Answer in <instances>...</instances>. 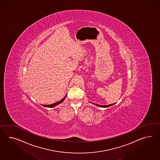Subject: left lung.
Here are the masks:
<instances>
[{
  "mask_svg": "<svg viewBox=\"0 0 160 160\" xmlns=\"http://www.w3.org/2000/svg\"><path fill=\"white\" fill-rule=\"evenodd\" d=\"M114 104V103L110 104V105H98V104H95V105L98 106H99V107H102V108H108V107H109V106H110L113 105Z\"/></svg>",
  "mask_w": 160,
  "mask_h": 160,
  "instance_id": "8db88e82",
  "label": "left lung"
}]
</instances>
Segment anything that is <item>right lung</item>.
Masks as SVG:
<instances>
[{
  "label": "right lung",
  "instance_id": "right-lung-1",
  "mask_svg": "<svg viewBox=\"0 0 160 160\" xmlns=\"http://www.w3.org/2000/svg\"><path fill=\"white\" fill-rule=\"evenodd\" d=\"M66 97V95H65V97L63 98L62 100H61V101H59L57 102H56V103H53V104H51V105H45L43 106H45V107H47V108H54V107L55 106L58 105H59V103H61L63 102V101H64V99H65Z\"/></svg>",
  "mask_w": 160,
  "mask_h": 160
}]
</instances>
